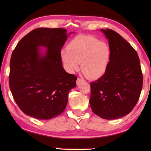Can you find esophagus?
Masks as SVG:
<instances>
[{"label": "esophagus", "mask_w": 151, "mask_h": 151, "mask_svg": "<svg viewBox=\"0 0 151 151\" xmlns=\"http://www.w3.org/2000/svg\"><path fill=\"white\" fill-rule=\"evenodd\" d=\"M84 80L83 78H77V81H76V84H79L80 83H81V82H84Z\"/></svg>", "instance_id": "1"}]
</instances>
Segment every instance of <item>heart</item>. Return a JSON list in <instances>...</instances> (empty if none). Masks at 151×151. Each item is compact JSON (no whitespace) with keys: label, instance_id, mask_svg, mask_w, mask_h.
<instances>
[{"label":"heart","instance_id":"heart-1","mask_svg":"<svg viewBox=\"0 0 151 151\" xmlns=\"http://www.w3.org/2000/svg\"><path fill=\"white\" fill-rule=\"evenodd\" d=\"M61 58L69 73L81 69L91 80L101 78L106 73L111 59L108 44L91 36L78 35L70 41L67 49L61 51Z\"/></svg>","mask_w":151,"mask_h":151}]
</instances>
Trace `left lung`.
I'll return each instance as SVG.
<instances>
[{"instance_id":"8db88e82","label":"left lung","mask_w":151,"mask_h":151,"mask_svg":"<svg viewBox=\"0 0 151 151\" xmlns=\"http://www.w3.org/2000/svg\"><path fill=\"white\" fill-rule=\"evenodd\" d=\"M108 40L111 59L106 73L90 83L92 111L104 119L129 114L139 100L143 75L138 55L129 43L113 30L101 29Z\"/></svg>"}]
</instances>
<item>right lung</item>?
<instances>
[{
  "instance_id": "obj_1",
  "label": "right lung",
  "mask_w": 151,
  "mask_h": 151,
  "mask_svg": "<svg viewBox=\"0 0 151 151\" xmlns=\"http://www.w3.org/2000/svg\"><path fill=\"white\" fill-rule=\"evenodd\" d=\"M73 32L65 28H40L24 36L12 54L9 84L21 111L40 120L60 115L77 77L62 66L61 49ZM45 47L44 52L40 49Z\"/></svg>"
}]
</instances>
